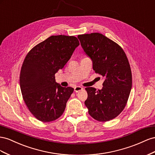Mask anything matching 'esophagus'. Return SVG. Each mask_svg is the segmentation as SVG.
I'll use <instances>...</instances> for the list:
<instances>
[{
	"instance_id": "1",
	"label": "esophagus",
	"mask_w": 155,
	"mask_h": 155,
	"mask_svg": "<svg viewBox=\"0 0 155 155\" xmlns=\"http://www.w3.org/2000/svg\"><path fill=\"white\" fill-rule=\"evenodd\" d=\"M82 90H83V87H81V86H76V87H74V91L75 92H78V91H81Z\"/></svg>"
}]
</instances>
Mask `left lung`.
<instances>
[{"instance_id":"1","label":"left lung","mask_w":155,"mask_h":155,"mask_svg":"<svg viewBox=\"0 0 155 155\" xmlns=\"http://www.w3.org/2000/svg\"><path fill=\"white\" fill-rule=\"evenodd\" d=\"M93 69L104 79L101 90L86 88L88 113L99 121L117 117L124 109L132 88V73L125 52L116 43L99 33L78 35Z\"/></svg>"}]
</instances>
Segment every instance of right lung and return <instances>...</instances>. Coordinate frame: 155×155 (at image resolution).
Listing matches in <instances>:
<instances>
[{
	"label": "right lung",
	"mask_w": 155,
	"mask_h": 155,
	"mask_svg": "<svg viewBox=\"0 0 155 155\" xmlns=\"http://www.w3.org/2000/svg\"><path fill=\"white\" fill-rule=\"evenodd\" d=\"M79 45L76 37L52 36L35 46L22 65L19 83L23 98L38 120L50 122L64 113L73 87H64L55 81Z\"/></svg>",
	"instance_id": "1"
}]
</instances>
